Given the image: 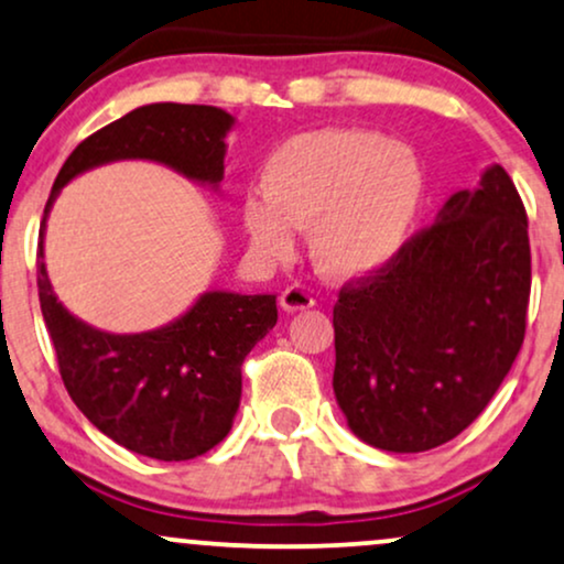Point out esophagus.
<instances>
[{"instance_id":"34e87169","label":"esophagus","mask_w":564,"mask_h":564,"mask_svg":"<svg viewBox=\"0 0 564 564\" xmlns=\"http://www.w3.org/2000/svg\"><path fill=\"white\" fill-rule=\"evenodd\" d=\"M281 304L283 312H300V310H310L315 304V296H312L310 289L304 286H289L286 291H281Z\"/></svg>"}]
</instances>
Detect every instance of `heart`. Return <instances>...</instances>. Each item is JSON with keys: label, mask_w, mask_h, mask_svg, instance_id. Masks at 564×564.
Segmentation results:
<instances>
[{"label": "heart", "mask_w": 564, "mask_h": 564, "mask_svg": "<svg viewBox=\"0 0 564 564\" xmlns=\"http://www.w3.org/2000/svg\"><path fill=\"white\" fill-rule=\"evenodd\" d=\"M262 194L241 202L257 254L283 260L296 228H310L317 270L336 281L381 273L402 257L423 215V162L402 141L368 128H317L291 135L264 160Z\"/></svg>", "instance_id": "obj_1"}]
</instances>
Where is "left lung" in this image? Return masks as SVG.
<instances>
[{"label": "left lung", "instance_id": "8db88e82", "mask_svg": "<svg viewBox=\"0 0 564 564\" xmlns=\"http://www.w3.org/2000/svg\"><path fill=\"white\" fill-rule=\"evenodd\" d=\"M528 294L525 207L494 162L397 262L338 294L334 393L351 433L397 454L463 433L518 357Z\"/></svg>", "mask_w": 564, "mask_h": 564}]
</instances>
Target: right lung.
Wrapping results in <instances>:
<instances>
[{"mask_svg": "<svg viewBox=\"0 0 564 564\" xmlns=\"http://www.w3.org/2000/svg\"><path fill=\"white\" fill-rule=\"evenodd\" d=\"M234 126V115L209 105L135 107L73 149L39 230V302L67 393L115 444L162 463L194 459L228 436L241 402V362L273 330L275 296L215 289L162 328L99 330L54 294L44 264L46 217L76 175L118 160L160 162L217 192Z\"/></svg>", "mask_w": 564, "mask_h": 564, "instance_id": "obj_1", "label": "right lung"}]
</instances>
